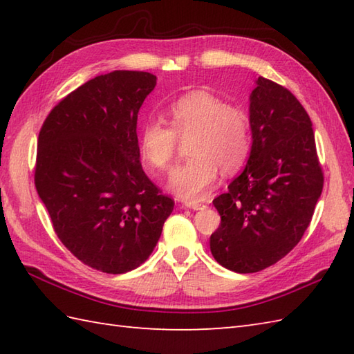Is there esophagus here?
<instances>
[{
    "label": "esophagus",
    "instance_id": "34e87169",
    "mask_svg": "<svg viewBox=\"0 0 354 354\" xmlns=\"http://www.w3.org/2000/svg\"><path fill=\"white\" fill-rule=\"evenodd\" d=\"M184 205L187 208H190V209H202L205 207L204 204H202V202H198V201H185Z\"/></svg>",
    "mask_w": 354,
    "mask_h": 354
}]
</instances>
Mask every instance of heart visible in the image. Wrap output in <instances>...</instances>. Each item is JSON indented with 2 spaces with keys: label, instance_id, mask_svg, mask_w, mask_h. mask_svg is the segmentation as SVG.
I'll return each instance as SVG.
<instances>
[{
  "label": "heart",
  "instance_id": "b5f03b06",
  "mask_svg": "<svg viewBox=\"0 0 354 354\" xmlns=\"http://www.w3.org/2000/svg\"><path fill=\"white\" fill-rule=\"evenodd\" d=\"M170 126L152 118L142 124L138 146L150 169L169 170L178 150V137L190 138L189 161L171 171L169 190L181 199H199L212 189L219 169L236 171L251 149L246 112L207 91L179 97L169 106Z\"/></svg>",
  "mask_w": 354,
  "mask_h": 354
}]
</instances>
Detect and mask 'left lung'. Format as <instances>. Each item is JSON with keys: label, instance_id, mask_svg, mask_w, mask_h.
Listing matches in <instances>:
<instances>
[{"label": "left lung", "instance_id": "1", "mask_svg": "<svg viewBox=\"0 0 354 354\" xmlns=\"http://www.w3.org/2000/svg\"><path fill=\"white\" fill-rule=\"evenodd\" d=\"M251 152L243 171L213 204L221 225L214 260L239 274L274 265L301 240L324 176L312 122L288 89L259 77L250 95Z\"/></svg>", "mask_w": 354, "mask_h": 354}]
</instances>
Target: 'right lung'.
I'll use <instances>...</instances> for the list:
<instances>
[{"label":"right lung","mask_w":354,"mask_h":354,"mask_svg":"<svg viewBox=\"0 0 354 354\" xmlns=\"http://www.w3.org/2000/svg\"><path fill=\"white\" fill-rule=\"evenodd\" d=\"M155 85L145 71L100 74L53 108L37 138L35 185L53 228L106 274L142 265L175 205L140 162L138 111Z\"/></svg>","instance_id":"right-lung-1"}]
</instances>
